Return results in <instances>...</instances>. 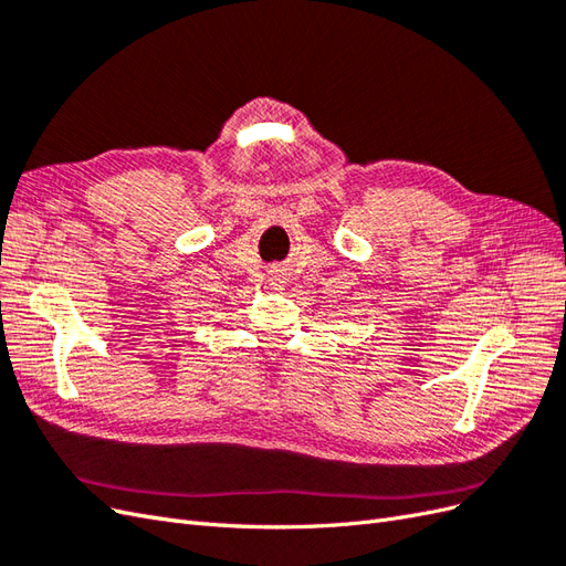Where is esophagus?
<instances>
[{
    "label": "esophagus",
    "instance_id": "1",
    "mask_svg": "<svg viewBox=\"0 0 566 566\" xmlns=\"http://www.w3.org/2000/svg\"><path fill=\"white\" fill-rule=\"evenodd\" d=\"M271 285H273V290H281L283 287V283H285V273L281 271V269H276V271H273L271 273Z\"/></svg>",
    "mask_w": 566,
    "mask_h": 566
}]
</instances>
